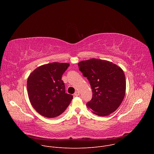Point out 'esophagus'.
<instances>
[{
  "mask_svg": "<svg viewBox=\"0 0 154 154\" xmlns=\"http://www.w3.org/2000/svg\"><path fill=\"white\" fill-rule=\"evenodd\" d=\"M74 95H75V96H79V95H80V92H79V91H76L75 92V93H74Z\"/></svg>",
  "mask_w": 154,
  "mask_h": 154,
  "instance_id": "1",
  "label": "esophagus"
}]
</instances>
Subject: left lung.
<instances>
[{
    "label": "left lung",
    "mask_w": 154,
    "mask_h": 154,
    "mask_svg": "<svg viewBox=\"0 0 154 154\" xmlns=\"http://www.w3.org/2000/svg\"><path fill=\"white\" fill-rule=\"evenodd\" d=\"M78 65L83 76L89 80L93 93L86 106L100 116H108L116 111L125 94L123 70L112 62L96 58L82 61Z\"/></svg>",
    "instance_id": "obj_1"
}]
</instances>
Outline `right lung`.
<instances>
[{"label":"right lung","instance_id":"1","mask_svg":"<svg viewBox=\"0 0 154 154\" xmlns=\"http://www.w3.org/2000/svg\"><path fill=\"white\" fill-rule=\"evenodd\" d=\"M69 66L66 63L54 62L40 66L27 79L30 102L41 115L52 118L61 115L70 104L73 96L65 93L61 80Z\"/></svg>","mask_w":154,"mask_h":154}]
</instances>
